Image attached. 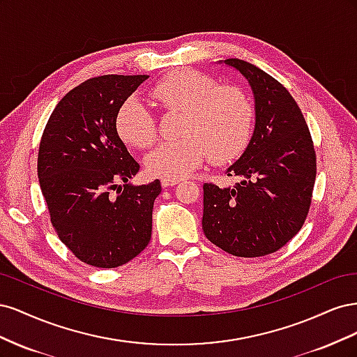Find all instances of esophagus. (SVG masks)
<instances>
[{
	"label": "esophagus",
	"mask_w": 357,
	"mask_h": 357,
	"mask_svg": "<svg viewBox=\"0 0 357 357\" xmlns=\"http://www.w3.org/2000/svg\"><path fill=\"white\" fill-rule=\"evenodd\" d=\"M180 180L178 178H169V177H162L160 178V185L164 188H169V186H176L178 185Z\"/></svg>",
	"instance_id": "obj_1"
}]
</instances>
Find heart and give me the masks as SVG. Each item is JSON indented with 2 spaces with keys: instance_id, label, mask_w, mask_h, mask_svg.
Returning a JSON list of instances; mask_svg holds the SVG:
<instances>
[{
  "instance_id": "b5f03b06",
  "label": "heart",
  "mask_w": 357,
  "mask_h": 357,
  "mask_svg": "<svg viewBox=\"0 0 357 357\" xmlns=\"http://www.w3.org/2000/svg\"><path fill=\"white\" fill-rule=\"evenodd\" d=\"M153 96L167 110L185 112L178 142L160 143L146 156V169L156 177L181 178L204 164L238 156L250 142L255 105L236 86H219L195 70H176L162 79ZM117 134L129 146L147 149L158 137L152 110L138 98H128L116 114Z\"/></svg>"
}]
</instances>
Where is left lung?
<instances>
[{
    "instance_id": "left-lung-1",
    "label": "left lung",
    "mask_w": 357,
    "mask_h": 357,
    "mask_svg": "<svg viewBox=\"0 0 357 357\" xmlns=\"http://www.w3.org/2000/svg\"><path fill=\"white\" fill-rule=\"evenodd\" d=\"M255 96V131L241 158L226 169L231 188L204 185L202 229L226 253L259 257L277 252L299 232L311 205L316 152L304 114L282 83L241 59Z\"/></svg>"
}]
</instances>
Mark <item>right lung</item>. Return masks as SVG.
<instances>
[{"instance_id":"add662e5","label":"right lung","mask_w":357,"mask_h":357,"mask_svg":"<svg viewBox=\"0 0 357 357\" xmlns=\"http://www.w3.org/2000/svg\"><path fill=\"white\" fill-rule=\"evenodd\" d=\"M146 79L107 74L75 86L40 142L37 172L53 228L75 257L96 268L129 262L152 236L160 181L129 183L139 165L116 129L119 107Z\"/></svg>"}]
</instances>
